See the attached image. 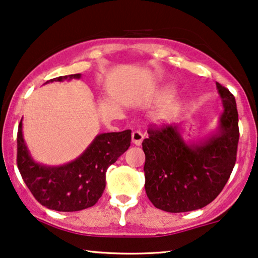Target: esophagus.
Segmentation results:
<instances>
[{
	"label": "esophagus",
	"mask_w": 258,
	"mask_h": 258,
	"mask_svg": "<svg viewBox=\"0 0 258 258\" xmlns=\"http://www.w3.org/2000/svg\"><path fill=\"white\" fill-rule=\"evenodd\" d=\"M144 140V134L141 133V131H133L132 133V143L136 145V146H140L141 143Z\"/></svg>",
	"instance_id": "obj_1"
}]
</instances>
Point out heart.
I'll use <instances>...</instances> for the list:
<instances>
[{
	"mask_svg": "<svg viewBox=\"0 0 258 258\" xmlns=\"http://www.w3.org/2000/svg\"><path fill=\"white\" fill-rule=\"evenodd\" d=\"M173 88H164L160 91V98H162V99H165V98H168L169 96H172L173 94ZM177 107V104L175 103V101H170V103H168L166 105V107L164 108V111H162V118H169L170 115H172L174 112H175Z\"/></svg>",
	"mask_w": 258,
	"mask_h": 258,
	"instance_id": "obj_1",
	"label": "heart"
}]
</instances>
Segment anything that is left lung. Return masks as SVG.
Masks as SVG:
<instances>
[{
  "label": "left lung",
  "mask_w": 258,
  "mask_h": 258,
  "mask_svg": "<svg viewBox=\"0 0 258 258\" xmlns=\"http://www.w3.org/2000/svg\"><path fill=\"white\" fill-rule=\"evenodd\" d=\"M223 105L219 126L206 139L186 143L180 125L148 128L143 141L145 190L154 207L168 213L203 208L215 200L236 162L239 138L235 97L216 83Z\"/></svg>",
  "instance_id": "8db88e82"
}]
</instances>
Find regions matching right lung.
Segmentation results:
<instances>
[{"mask_svg": "<svg viewBox=\"0 0 258 258\" xmlns=\"http://www.w3.org/2000/svg\"><path fill=\"white\" fill-rule=\"evenodd\" d=\"M81 74L60 76L46 83L79 79ZM45 83V84H46ZM131 145V130L101 133L77 159L61 166H46L32 159L22 132H17V167L27 187L42 206L57 212H78L99 200L106 170Z\"/></svg>", "mask_w": 258, "mask_h": 258, "instance_id": "1", "label": "right lung"}]
</instances>
